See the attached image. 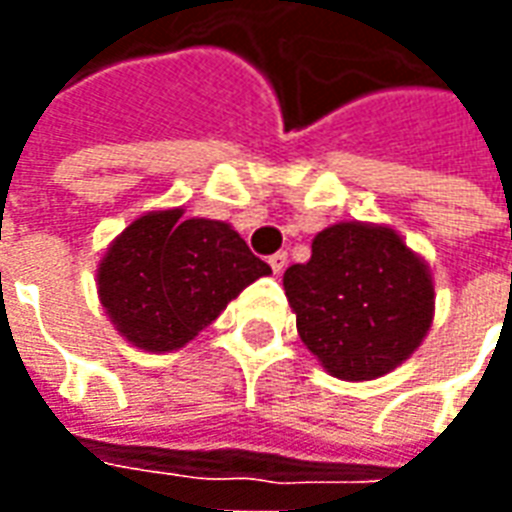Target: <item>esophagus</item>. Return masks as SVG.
<instances>
[{"label":"esophagus","instance_id":"1","mask_svg":"<svg viewBox=\"0 0 512 512\" xmlns=\"http://www.w3.org/2000/svg\"><path fill=\"white\" fill-rule=\"evenodd\" d=\"M268 266H271V271H274V274H282V271H285V266H288V255H285V252L271 255L268 257Z\"/></svg>","mask_w":512,"mask_h":512}]
</instances>
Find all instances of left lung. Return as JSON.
<instances>
[{
    "label": "left lung",
    "instance_id": "1",
    "mask_svg": "<svg viewBox=\"0 0 512 512\" xmlns=\"http://www.w3.org/2000/svg\"><path fill=\"white\" fill-rule=\"evenodd\" d=\"M282 285L301 343L343 381H373L403 365L436 312L428 263L389 224L326 227Z\"/></svg>",
    "mask_w": 512,
    "mask_h": 512
}]
</instances>
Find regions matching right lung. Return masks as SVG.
Returning <instances> with one entry per match:
<instances>
[{"mask_svg": "<svg viewBox=\"0 0 512 512\" xmlns=\"http://www.w3.org/2000/svg\"><path fill=\"white\" fill-rule=\"evenodd\" d=\"M268 274V263L227 222L186 219L183 208H167L142 213L117 235L95 285L120 337L150 354H169Z\"/></svg>", "mask_w": 512, "mask_h": 512, "instance_id": "obj_1", "label": "right lung"}]
</instances>
